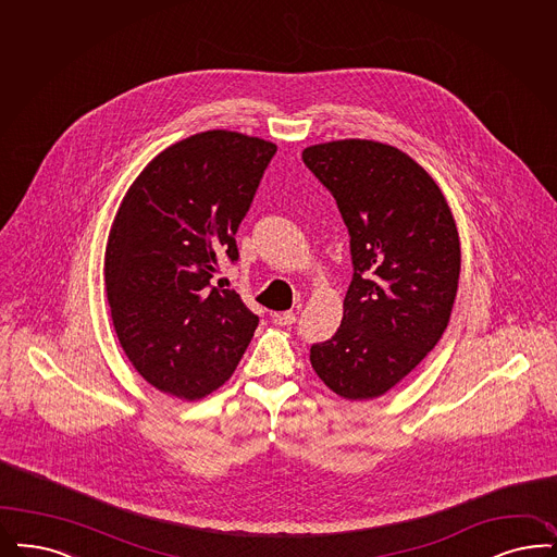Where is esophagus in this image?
<instances>
[{
	"label": "esophagus",
	"instance_id": "34e87169",
	"mask_svg": "<svg viewBox=\"0 0 557 557\" xmlns=\"http://www.w3.org/2000/svg\"><path fill=\"white\" fill-rule=\"evenodd\" d=\"M295 311H281V313H272V320H274V324H278V326H290L293 322H295Z\"/></svg>",
	"mask_w": 557,
	"mask_h": 557
}]
</instances>
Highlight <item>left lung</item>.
Segmentation results:
<instances>
[{
	"label": "left lung",
	"mask_w": 557,
	"mask_h": 557,
	"mask_svg": "<svg viewBox=\"0 0 557 557\" xmlns=\"http://www.w3.org/2000/svg\"><path fill=\"white\" fill-rule=\"evenodd\" d=\"M349 228L352 281L336 334L311 368L347 400L394 388L437 345L460 276V239L442 189L396 146L332 140L301 154Z\"/></svg>",
	"instance_id": "1"
}]
</instances>
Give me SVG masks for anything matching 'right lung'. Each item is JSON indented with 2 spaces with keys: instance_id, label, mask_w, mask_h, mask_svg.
Masks as SVG:
<instances>
[{
  "instance_id": "1",
  "label": "right lung",
  "mask_w": 557,
  "mask_h": 557,
  "mask_svg": "<svg viewBox=\"0 0 557 557\" xmlns=\"http://www.w3.org/2000/svg\"><path fill=\"white\" fill-rule=\"evenodd\" d=\"M269 140L208 129L159 152L127 187L104 249V290L120 345L157 391L200 400L221 388L258 329L235 290L212 287L235 262Z\"/></svg>"
}]
</instances>
